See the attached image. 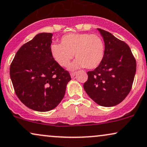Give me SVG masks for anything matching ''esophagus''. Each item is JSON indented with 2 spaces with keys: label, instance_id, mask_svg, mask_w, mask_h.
I'll return each mask as SVG.
<instances>
[{
  "label": "esophagus",
  "instance_id": "1",
  "mask_svg": "<svg viewBox=\"0 0 147 147\" xmlns=\"http://www.w3.org/2000/svg\"><path fill=\"white\" fill-rule=\"evenodd\" d=\"M76 74H77V72H72V73H71V74H70V75H71V77L74 78V76L76 75Z\"/></svg>",
  "mask_w": 147,
  "mask_h": 147
}]
</instances>
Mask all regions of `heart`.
I'll use <instances>...</instances> for the list:
<instances>
[{
  "label": "heart",
  "mask_w": 147,
  "mask_h": 147,
  "mask_svg": "<svg viewBox=\"0 0 147 147\" xmlns=\"http://www.w3.org/2000/svg\"><path fill=\"white\" fill-rule=\"evenodd\" d=\"M51 53L62 67H67L75 55L76 60L70 65L76 69L85 67L93 69L101 63L105 55V44L98 36L90 34H69L63 36L61 44H53Z\"/></svg>",
  "instance_id": "b5f03b06"
}]
</instances>
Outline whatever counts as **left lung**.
Here are the masks:
<instances>
[{
  "label": "left lung",
  "mask_w": 147,
  "mask_h": 147,
  "mask_svg": "<svg viewBox=\"0 0 147 147\" xmlns=\"http://www.w3.org/2000/svg\"><path fill=\"white\" fill-rule=\"evenodd\" d=\"M105 42L101 63L88 71L84 88L99 105L113 107L124 100L130 92L136 63L129 46L105 30L97 28Z\"/></svg>",
  "instance_id": "8db88e82"
}]
</instances>
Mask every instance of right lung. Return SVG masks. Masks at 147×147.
<instances>
[{
    "instance_id": "1",
    "label": "right lung",
    "mask_w": 147,
    "mask_h": 147,
    "mask_svg": "<svg viewBox=\"0 0 147 147\" xmlns=\"http://www.w3.org/2000/svg\"><path fill=\"white\" fill-rule=\"evenodd\" d=\"M51 33L37 34L19 49L10 66L15 92L28 108L37 111L55 109L63 98L71 76L51 53Z\"/></svg>"
}]
</instances>
